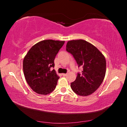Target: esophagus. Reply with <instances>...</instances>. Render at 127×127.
<instances>
[{
  "label": "esophagus",
  "mask_w": 127,
  "mask_h": 127,
  "mask_svg": "<svg viewBox=\"0 0 127 127\" xmlns=\"http://www.w3.org/2000/svg\"><path fill=\"white\" fill-rule=\"evenodd\" d=\"M62 75H63L64 77H65L66 76V75H67V73H62Z\"/></svg>",
  "instance_id": "34e87169"
}]
</instances>
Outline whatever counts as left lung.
Here are the masks:
<instances>
[{
    "instance_id": "obj_1",
    "label": "left lung",
    "mask_w": 127,
    "mask_h": 127,
    "mask_svg": "<svg viewBox=\"0 0 127 127\" xmlns=\"http://www.w3.org/2000/svg\"><path fill=\"white\" fill-rule=\"evenodd\" d=\"M66 50L73 55L78 66H83L82 74H77L76 80L70 83L72 90L82 96L93 94L101 85L106 73L104 55L91 43L82 39L69 41Z\"/></svg>"
}]
</instances>
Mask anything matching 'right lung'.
<instances>
[{
	"label": "right lung",
	"instance_id": "obj_1",
	"mask_svg": "<svg viewBox=\"0 0 127 127\" xmlns=\"http://www.w3.org/2000/svg\"><path fill=\"white\" fill-rule=\"evenodd\" d=\"M64 41L45 40L36 43L23 59V69L28 85L37 94L48 95L55 89L59 77L54 67L56 55Z\"/></svg>",
	"mask_w": 127,
	"mask_h": 127
}]
</instances>
